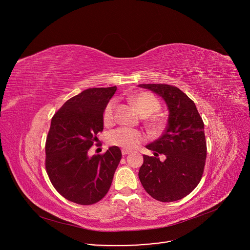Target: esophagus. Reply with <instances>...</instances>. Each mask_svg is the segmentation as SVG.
I'll return each instance as SVG.
<instances>
[{
  "mask_svg": "<svg viewBox=\"0 0 250 250\" xmlns=\"http://www.w3.org/2000/svg\"><path fill=\"white\" fill-rule=\"evenodd\" d=\"M131 151L130 150H128V149H123L122 150V153H123V155H126V154H129Z\"/></svg>",
  "mask_w": 250,
  "mask_h": 250,
  "instance_id": "esophagus-1",
  "label": "esophagus"
}]
</instances>
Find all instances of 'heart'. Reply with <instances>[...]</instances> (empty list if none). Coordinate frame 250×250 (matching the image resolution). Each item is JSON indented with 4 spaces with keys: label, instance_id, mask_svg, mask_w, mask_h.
<instances>
[{
    "label": "heart",
    "instance_id": "b5f03b06",
    "mask_svg": "<svg viewBox=\"0 0 250 250\" xmlns=\"http://www.w3.org/2000/svg\"><path fill=\"white\" fill-rule=\"evenodd\" d=\"M128 100L136 106L142 116L149 117L146 119L147 125L154 130H160L165 125V121L154 114L158 113L161 109L159 100L149 92H138L128 97ZM117 100L112 99L105 104L103 112V123L105 125L114 124L116 119ZM146 139L145 133L134 128L123 126L113 130L109 135V142L113 146H120L126 149L135 148Z\"/></svg>",
    "mask_w": 250,
    "mask_h": 250
}]
</instances>
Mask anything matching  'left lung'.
Masks as SVG:
<instances>
[{
  "label": "left lung",
  "mask_w": 250,
  "mask_h": 250,
  "mask_svg": "<svg viewBox=\"0 0 250 250\" xmlns=\"http://www.w3.org/2000/svg\"><path fill=\"white\" fill-rule=\"evenodd\" d=\"M164 99L169 120L164 133L146 148L138 177L145 190L160 202H174L189 195L200 183L207 158L204 122L195 103L179 88L168 84H140ZM159 154L167 156L164 162Z\"/></svg>",
  "instance_id": "obj_1"
}]
</instances>
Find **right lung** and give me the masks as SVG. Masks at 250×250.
Instances as JSON below:
<instances>
[{
    "instance_id": "1",
    "label": "right lung",
    "mask_w": 250,
    "mask_h": 250,
    "mask_svg": "<svg viewBox=\"0 0 250 250\" xmlns=\"http://www.w3.org/2000/svg\"><path fill=\"white\" fill-rule=\"evenodd\" d=\"M117 87L90 88L69 99L54 114L45 141V170L55 190L78 205H93L108 193L122 151H88L103 131V112Z\"/></svg>"
}]
</instances>
